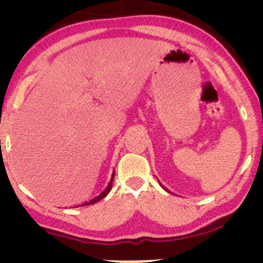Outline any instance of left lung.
<instances>
[{
  "label": "left lung",
  "instance_id": "left-lung-1",
  "mask_svg": "<svg viewBox=\"0 0 263 263\" xmlns=\"http://www.w3.org/2000/svg\"><path fill=\"white\" fill-rule=\"evenodd\" d=\"M159 185H160V186H162V187L164 188V190H165V191H166V192H168V193H171V192H170V191L167 190V188H166V187H164V186H163V185H162V183H160V182H159Z\"/></svg>",
  "mask_w": 263,
  "mask_h": 263
}]
</instances>
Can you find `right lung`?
I'll return each instance as SVG.
<instances>
[{
  "label": "right lung",
  "instance_id": "obj_1",
  "mask_svg": "<svg viewBox=\"0 0 263 263\" xmlns=\"http://www.w3.org/2000/svg\"><path fill=\"white\" fill-rule=\"evenodd\" d=\"M114 174H115V172L113 171V173H112V177H110V180H109V182H108V185L106 186V188L105 190L100 193V194H98L97 196H95L93 199H91L90 201H86V202H84V203H81V204H77L76 206H73V208H77V206H84V205H89V204H95V203H97V202L98 201H100V200H103L104 197L108 194V193L110 192V190H112V183H113V178H114Z\"/></svg>",
  "mask_w": 263,
  "mask_h": 263
}]
</instances>
